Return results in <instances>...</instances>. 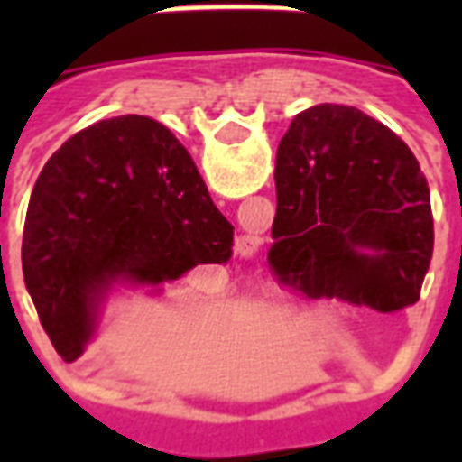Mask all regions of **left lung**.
Listing matches in <instances>:
<instances>
[{
	"instance_id": "obj_1",
	"label": "left lung",
	"mask_w": 462,
	"mask_h": 462,
	"mask_svg": "<svg viewBox=\"0 0 462 462\" xmlns=\"http://www.w3.org/2000/svg\"><path fill=\"white\" fill-rule=\"evenodd\" d=\"M267 260L307 300L406 310L433 257L426 175L396 133L354 106L301 111L277 148Z\"/></svg>"
}]
</instances>
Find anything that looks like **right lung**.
Segmentation results:
<instances>
[{
    "instance_id": "obj_1",
    "label": "right lung",
    "mask_w": 462,
    "mask_h": 462,
    "mask_svg": "<svg viewBox=\"0 0 462 462\" xmlns=\"http://www.w3.org/2000/svg\"><path fill=\"white\" fill-rule=\"evenodd\" d=\"M232 245L235 227L182 143L148 116H118L49 158L26 210L22 270L59 356L76 361L111 282H172L230 262Z\"/></svg>"
}]
</instances>
